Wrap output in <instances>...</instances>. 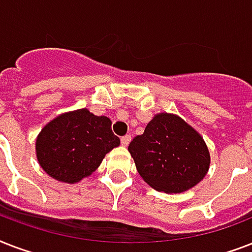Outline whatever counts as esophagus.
Segmentation results:
<instances>
[{
	"mask_svg": "<svg viewBox=\"0 0 252 252\" xmlns=\"http://www.w3.org/2000/svg\"><path fill=\"white\" fill-rule=\"evenodd\" d=\"M132 137H130L129 134H126V136H123L122 137V145L123 146H128V144L130 142Z\"/></svg>",
	"mask_w": 252,
	"mask_h": 252,
	"instance_id": "34e87169",
	"label": "esophagus"
}]
</instances>
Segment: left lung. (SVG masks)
I'll return each mask as SVG.
<instances>
[{
    "mask_svg": "<svg viewBox=\"0 0 252 252\" xmlns=\"http://www.w3.org/2000/svg\"><path fill=\"white\" fill-rule=\"evenodd\" d=\"M141 178L166 193L195 187L207 175L211 154L203 136L178 115H154L128 146Z\"/></svg>",
    "mask_w": 252,
    "mask_h": 252,
    "instance_id": "1",
    "label": "left lung"
}]
</instances>
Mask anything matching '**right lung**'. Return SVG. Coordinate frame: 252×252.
I'll use <instances>...</instances> for the list:
<instances>
[{
    "label": "right lung",
    "instance_id": "obj_1",
    "mask_svg": "<svg viewBox=\"0 0 252 252\" xmlns=\"http://www.w3.org/2000/svg\"><path fill=\"white\" fill-rule=\"evenodd\" d=\"M111 124L107 116H96L87 108L59 115L37 134L35 149L39 165L53 179L78 183L120 145Z\"/></svg>",
    "mask_w": 252,
    "mask_h": 252
}]
</instances>
